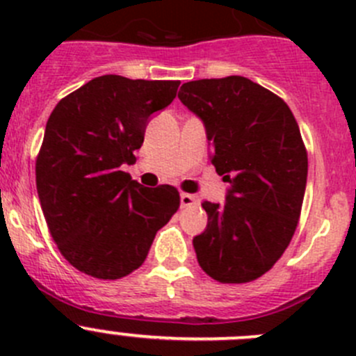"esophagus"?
I'll return each instance as SVG.
<instances>
[{
	"instance_id": "1",
	"label": "esophagus",
	"mask_w": 356,
	"mask_h": 356,
	"mask_svg": "<svg viewBox=\"0 0 356 356\" xmlns=\"http://www.w3.org/2000/svg\"><path fill=\"white\" fill-rule=\"evenodd\" d=\"M198 201H196V196L188 195V193H182L181 195V207L188 208V207H196Z\"/></svg>"
}]
</instances>
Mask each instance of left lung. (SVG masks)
I'll use <instances>...</instances> for the list:
<instances>
[{"instance_id": "1", "label": "left lung", "mask_w": 356, "mask_h": 356, "mask_svg": "<svg viewBox=\"0 0 356 356\" xmlns=\"http://www.w3.org/2000/svg\"><path fill=\"white\" fill-rule=\"evenodd\" d=\"M179 99L207 129L211 163L231 184L225 203L203 201L193 239L200 267L224 284L264 275L289 246L307 188L308 156L289 106L241 75L181 86Z\"/></svg>"}]
</instances>
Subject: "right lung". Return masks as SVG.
I'll use <instances>...</instances> for the list:
<instances>
[{"label":"right lung","mask_w":356,"mask_h":356,"mask_svg":"<svg viewBox=\"0 0 356 356\" xmlns=\"http://www.w3.org/2000/svg\"><path fill=\"white\" fill-rule=\"evenodd\" d=\"M179 81L102 75L51 111L35 160V186L60 253L96 279L125 277L146 260L158 229L177 211L174 186L145 188L136 161L149 117L174 102Z\"/></svg>","instance_id":"1"}]
</instances>
